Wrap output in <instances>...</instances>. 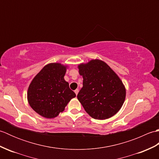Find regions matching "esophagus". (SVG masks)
Instances as JSON below:
<instances>
[{"instance_id": "obj_1", "label": "esophagus", "mask_w": 159, "mask_h": 159, "mask_svg": "<svg viewBox=\"0 0 159 159\" xmlns=\"http://www.w3.org/2000/svg\"><path fill=\"white\" fill-rule=\"evenodd\" d=\"M79 89H76L75 91H74V92H75V93H76V96H77L78 93H79Z\"/></svg>"}]
</instances>
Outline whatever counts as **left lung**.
<instances>
[{
	"label": "left lung",
	"mask_w": 159,
	"mask_h": 159,
	"mask_svg": "<svg viewBox=\"0 0 159 159\" xmlns=\"http://www.w3.org/2000/svg\"><path fill=\"white\" fill-rule=\"evenodd\" d=\"M78 68L83 82L77 98L86 112L100 120L116 115L126 98V88L117 74L100 59L80 63Z\"/></svg>",
	"instance_id": "left-lung-1"
}]
</instances>
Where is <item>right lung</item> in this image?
<instances>
[{
    "instance_id": "1",
    "label": "right lung",
    "mask_w": 159,
    "mask_h": 159,
    "mask_svg": "<svg viewBox=\"0 0 159 159\" xmlns=\"http://www.w3.org/2000/svg\"><path fill=\"white\" fill-rule=\"evenodd\" d=\"M67 67L60 63L47 64L30 83L28 102L39 116L50 119L56 117L76 97L64 79Z\"/></svg>"
}]
</instances>
